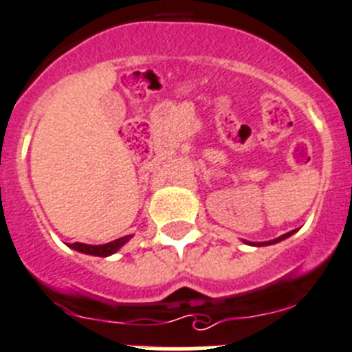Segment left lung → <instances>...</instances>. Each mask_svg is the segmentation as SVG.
Here are the masks:
<instances>
[{
  "label": "left lung",
  "instance_id": "obj_1",
  "mask_svg": "<svg viewBox=\"0 0 352 352\" xmlns=\"http://www.w3.org/2000/svg\"><path fill=\"white\" fill-rule=\"evenodd\" d=\"M294 232H289V233H285V235H282V236H278V239H274V240H270V242H263V243H259V245H271V243H276V242H280V240H285L287 236H290L292 235Z\"/></svg>",
  "mask_w": 352,
  "mask_h": 352
}]
</instances>
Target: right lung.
<instances>
[{"instance_id": "1", "label": "right lung", "mask_w": 352, "mask_h": 352, "mask_svg": "<svg viewBox=\"0 0 352 352\" xmlns=\"http://www.w3.org/2000/svg\"><path fill=\"white\" fill-rule=\"evenodd\" d=\"M131 239V236H122V239H117L113 240V242L110 243H105V245H86V243H72V249L74 250H79V252L82 254H89V256H100V257H105V256H110V254L117 252V250L120 249V247L124 245V243L128 242V240Z\"/></svg>"}]
</instances>
